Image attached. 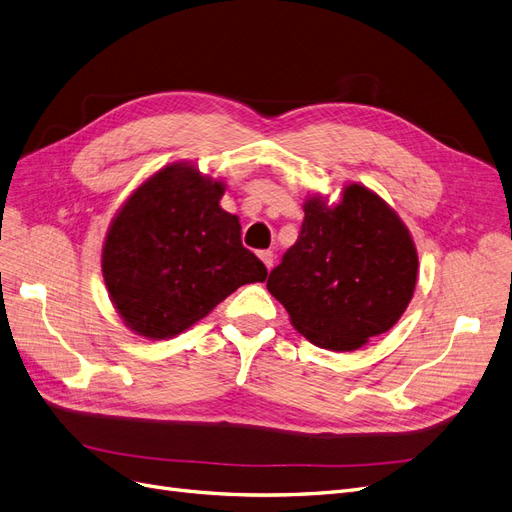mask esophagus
Masks as SVG:
<instances>
[{
    "instance_id": "34e87169",
    "label": "esophagus",
    "mask_w": 512,
    "mask_h": 512,
    "mask_svg": "<svg viewBox=\"0 0 512 512\" xmlns=\"http://www.w3.org/2000/svg\"><path fill=\"white\" fill-rule=\"evenodd\" d=\"M259 259L263 261V266H266L268 270H272V266H274V253L272 251H261Z\"/></svg>"
}]
</instances>
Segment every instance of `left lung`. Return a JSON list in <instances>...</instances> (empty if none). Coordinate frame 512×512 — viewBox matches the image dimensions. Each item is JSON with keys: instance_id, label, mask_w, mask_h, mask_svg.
Wrapping results in <instances>:
<instances>
[{"instance_id": "obj_1", "label": "left lung", "mask_w": 512, "mask_h": 512, "mask_svg": "<svg viewBox=\"0 0 512 512\" xmlns=\"http://www.w3.org/2000/svg\"><path fill=\"white\" fill-rule=\"evenodd\" d=\"M297 242L268 291L318 348L352 352L390 331L415 291L418 249L394 208L361 183L342 198L308 194Z\"/></svg>"}]
</instances>
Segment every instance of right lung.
<instances>
[{"instance_id":"1","label":"right lung","mask_w":512,"mask_h":512,"mask_svg":"<svg viewBox=\"0 0 512 512\" xmlns=\"http://www.w3.org/2000/svg\"><path fill=\"white\" fill-rule=\"evenodd\" d=\"M225 181L192 162L147 177L111 219L103 242L105 289L124 325L170 339L268 270L242 246L240 219L221 208Z\"/></svg>"}]
</instances>
